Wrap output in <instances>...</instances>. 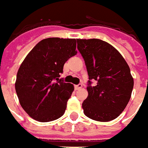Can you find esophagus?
Instances as JSON below:
<instances>
[{
  "label": "esophagus",
  "instance_id": "1",
  "mask_svg": "<svg viewBox=\"0 0 148 148\" xmlns=\"http://www.w3.org/2000/svg\"><path fill=\"white\" fill-rule=\"evenodd\" d=\"M82 87H83V85L81 84H79L78 85H75V90H79V89H81Z\"/></svg>",
  "mask_w": 148,
  "mask_h": 148
}]
</instances>
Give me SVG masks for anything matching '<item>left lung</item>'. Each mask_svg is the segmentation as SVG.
Wrapping results in <instances>:
<instances>
[{
    "instance_id": "8db88e82",
    "label": "left lung",
    "mask_w": 148,
    "mask_h": 148,
    "mask_svg": "<svg viewBox=\"0 0 148 148\" xmlns=\"http://www.w3.org/2000/svg\"><path fill=\"white\" fill-rule=\"evenodd\" d=\"M89 76L88 96L82 107L90 119L110 121L125 109L134 85L128 64L114 46L97 38L76 39ZM97 82L91 86L90 80Z\"/></svg>"
}]
</instances>
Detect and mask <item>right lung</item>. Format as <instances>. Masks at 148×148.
I'll return each instance as SVG.
<instances>
[{"mask_svg": "<svg viewBox=\"0 0 148 148\" xmlns=\"http://www.w3.org/2000/svg\"><path fill=\"white\" fill-rule=\"evenodd\" d=\"M75 48V38H45L21 64L15 87L22 108L33 119L49 122L64 114L74 87L59 77L64 63L77 53Z\"/></svg>", "mask_w": 148, "mask_h": 148, "instance_id": "1", "label": "right lung"}]
</instances>
